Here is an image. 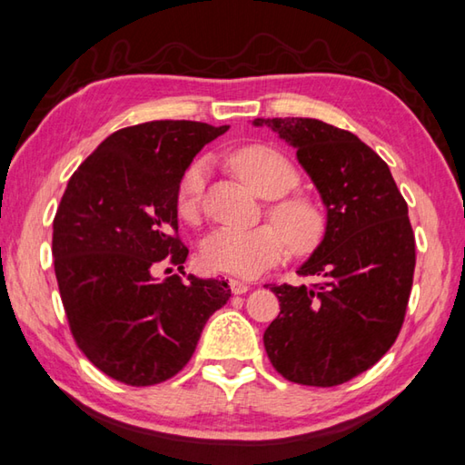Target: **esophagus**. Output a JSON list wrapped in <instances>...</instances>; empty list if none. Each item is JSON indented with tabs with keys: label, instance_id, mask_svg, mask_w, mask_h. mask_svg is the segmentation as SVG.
Masks as SVG:
<instances>
[{
	"label": "esophagus",
	"instance_id": "34e87169",
	"mask_svg": "<svg viewBox=\"0 0 465 465\" xmlns=\"http://www.w3.org/2000/svg\"><path fill=\"white\" fill-rule=\"evenodd\" d=\"M230 290L233 294H245L250 290V286L245 284V282H242V280H235V278H232L230 280Z\"/></svg>",
	"mask_w": 465,
	"mask_h": 465
}]
</instances>
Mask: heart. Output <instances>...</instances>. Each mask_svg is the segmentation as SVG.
<instances>
[{"label": "heart", "mask_w": 465, "mask_h": 465, "mask_svg": "<svg viewBox=\"0 0 465 465\" xmlns=\"http://www.w3.org/2000/svg\"><path fill=\"white\" fill-rule=\"evenodd\" d=\"M230 165L245 185L260 197L276 199L298 185V171L288 157L266 144H250L230 154ZM207 181V161L197 159L185 169L177 185V212L195 222L202 212ZM270 220L252 230L220 227L202 243V263L213 272L253 278L286 256V250L306 253L314 250L324 233V215L312 199L284 197L268 207Z\"/></svg>", "instance_id": "obj_1"}]
</instances>
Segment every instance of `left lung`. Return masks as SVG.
<instances>
[{"instance_id": "left-lung-1", "label": "left lung", "mask_w": 465, "mask_h": 465, "mask_svg": "<svg viewBox=\"0 0 465 465\" xmlns=\"http://www.w3.org/2000/svg\"><path fill=\"white\" fill-rule=\"evenodd\" d=\"M296 149L326 205L324 240L300 266L312 284H268L280 314L268 359L298 385L334 387L393 347L413 286L415 235L387 163L357 134L316 118H256Z\"/></svg>"}]
</instances>
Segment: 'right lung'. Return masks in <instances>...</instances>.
<instances>
[{
    "mask_svg": "<svg viewBox=\"0 0 465 465\" xmlns=\"http://www.w3.org/2000/svg\"><path fill=\"white\" fill-rule=\"evenodd\" d=\"M227 129L195 121L126 126L98 144L64 191L52 256L70 332L96 369L124 385L175 377L232 296L225 280L154 278L165 263L183 268L179 179Z\"/></svg>",
    "mask_w": 465,
    "mask_h": 465,
    "instance_id": "obj_1",
    "label": "right lung"
}]
</instances>
